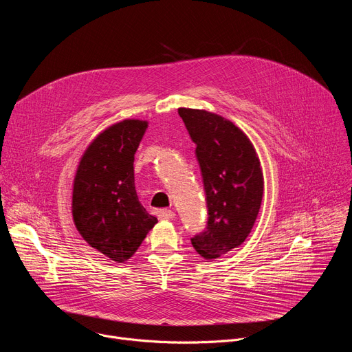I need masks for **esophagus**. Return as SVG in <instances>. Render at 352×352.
I'll list each match as a JSON object with an SVG mask.
<instances>
[{"mask_svg": "<svg viewBox=\"0 0 352 352\" xmlns=\"http://www.w3.org/2000/svg\"><path fill=\"white\" fill-rule=\"evenodd\" d=\"M175 217V213L170 209H162L159 210V219L160 220H171Z\"/></svg>", "mask_w": 352, "mask_h": 352, "instance_id": "esophagus-1", "label": "esophagus"}]
</instances>
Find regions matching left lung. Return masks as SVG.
Instances as JSON below:
<instances>
[{"label":"left lung","instance_id":"8db88e82","mask_svg":"<svg viewBox=\"0 0 352 352\" xmlns=\"http://www.w3.org/2000/svg\"><path fill=\"white\" fill-rule=\"evenodd\" d=\"M204 178L206 228L190 241L205 259L239 246L252 230L263 196V174L254 144L231 121L193 109H178Z\"/></svg>","mask_w":352,"mask_h":352}]
</instances>
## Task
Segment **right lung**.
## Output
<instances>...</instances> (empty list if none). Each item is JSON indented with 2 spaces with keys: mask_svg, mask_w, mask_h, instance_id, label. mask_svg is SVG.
Masks as SVG:
<instances>
[{
  "mask_svg": "<svg viewBox=\"0 0 352 352\" xmlns=\"http://www.w3.org/2000/svg\"><path fill=\"white\" fill-rule=\"evenodd\" d=\"M147 122L121 121L100 133L80 159L72 216L85 241L114 262L128 261L157 219L140 205L133 160Z\"/></svg>",
  "mask_w": 352,
  "mask_h": 352,
  "instance_id": "add662e5",
  "label": "right lung"
}]
</instances>
